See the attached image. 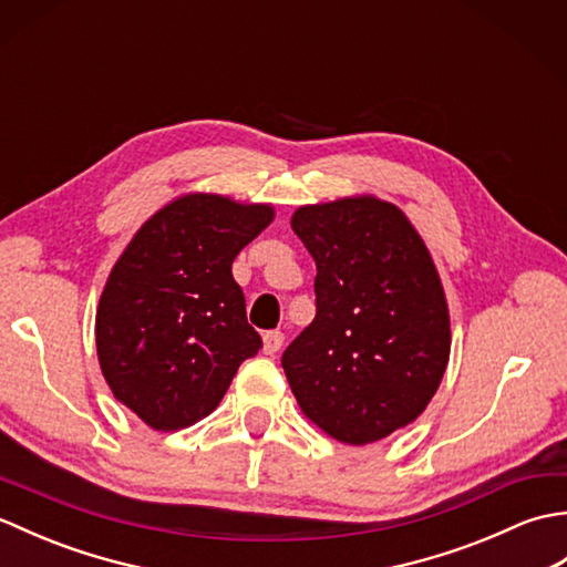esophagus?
<instances>
[{
  "label": "esophagus",
  "instance_id": "esophagus-1",
  "mask_svg": "<svg viewBox=\"0 0 567 567\" xmlns=\"http://www.w3.org/2000/svg\"><path fill=\"white\" fill-rule=\"evenodd\" d=\"M285 343V333L282 331H265L262 333V351L268 355H275L277 351H280Z\"/></svg>",
  "mask_w": 567,
  "mask_h": 567
}]
</instances>
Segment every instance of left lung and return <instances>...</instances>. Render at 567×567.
<instances>
[{"mask_svg": "<svg viewBox=\"0 0 567 567\" xmlns=\"http://www.w3.org/2000/svg\"><path fill=\"white\" fill-rule=\"evenodd\" d=\"M292 231L317 262V317L282 353L287 382L331 439L375 443L424 412L449 365L439 270L406 214L372 195L305 204Z\"/></svg>", "mask_w": 567, "mask_h": 567, "instance_id": "1", "label": "left lung"}]
</instances>
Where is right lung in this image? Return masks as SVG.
Listing matches in <instances>:
<instances>
[{
    "label": "right lung",
    "instance_id": "add662e5",
    "mask_svg": "<svg viewBox=\"0 0 567 567\" xmlns=\"http://www.w3.org/2000/svg\"><path fill=\"white\" fill-rule=\"evenodd\" d=\"M275 219L270 204L189 192L128 240L100 297L97 358L112 394L155 431L197 424L262 346L234 258Z\"/></svg>",
    "mask_w": 567,
    "mask_h": 567
}]
</instances>
